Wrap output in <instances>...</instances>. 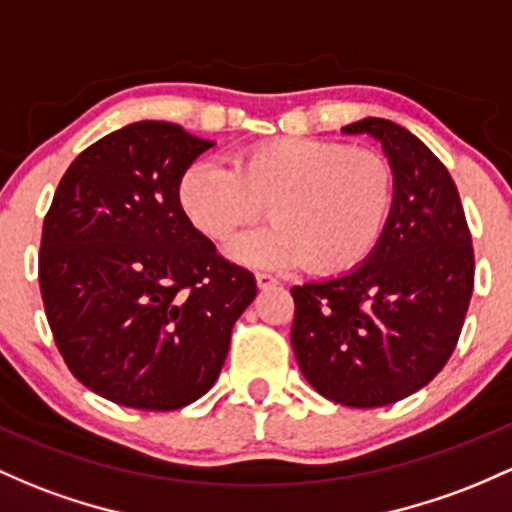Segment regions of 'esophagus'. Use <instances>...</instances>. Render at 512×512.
I'll list each match as a JSON object with an SVG mask.
<instances>
[{
	"label": "esophagus",
	"mask_w": 512,
	"mask_h": 512,
	"mask_svg": "<svg viewBox=\"0 0 512 512\" xmlns=\"http://www.w3.org/2000/svg\"><path fill=\"white\" fill-rule=\"evenodd\" d=\"M255 282H257V286H260V289H272V286L279 284L277 279H274L272 274H267V272H257Z\"/></svg>",
	"instance_id": "esophagus-1"
}]
</instances>
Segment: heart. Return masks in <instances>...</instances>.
Returning <instances> with one entry per match:
<instances>
[{
    "instance_id": "b5f03b06",
    "label": "heart",
    "mask_w": 512,
    "mask_h": 512,
    "mask_svg": "<svg viewBox=\"0 0 512 512\" xmlns=\"http://www.w3.org/2000/svg\"><path fill=\"white\" fill-rule=\"evenodd\" d=\"M177 199L187 221L226 243L269 204L274 223L230 245L252 267L347 272L362 265L384 235L393 204L386 157L340 140L274 138L245 148L235 167L196 160L182 172Z\"/></svg>"
}]
</instances>
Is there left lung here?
<instances>
[{
    "label": "left lung",
    "mask_w": 512,
    "mask_h": 512,
    "mask_svg": "<svg viewBox=\"0 0 512 512\" xmlns=\"http://www.w3.org/2000/svg\"><path fill=\"white\" fill-rule=\"evenodd\" d=\"M393 172V204L352 272L294 286L291 345L308 384L350 408H379L430 384L457 347L474 291V247L454 179L398 123L362 119Z\"/></svg>",
    "instance_id": "1"
}]
</instances>
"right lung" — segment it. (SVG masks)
<instances>
[{
    "label": "right lung",
    "instance_id": "right-lung-1",
    "mask_svg": "<svg viewBox=\"0 0 512 512\" xmlns=\"http://www.w3.org/2000/svg\"><path fill=\"white\" fill-rule=\"evenodd\" d=\"M177 123L138 121L75 157L43 221L38 282L55 345L89 391L177 411L216 384L252 272L182 213V172L211 148Z\"/></svg>",
    "mask_w": 512,
    "mask_h": 512
}]
</instances>
